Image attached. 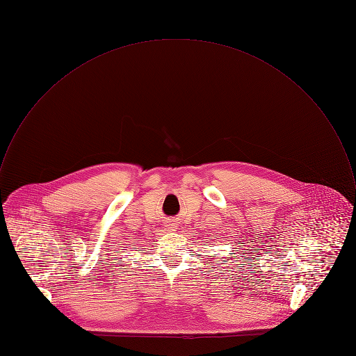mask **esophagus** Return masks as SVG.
<instances>
[{"label":"esophagus","instance_id":"obj_1","mask_svg":"<svg viewBox=\"0 0 356 356\" xmlns=\"http://www.w3.org/2000/svg\"><path fill=\"white\" fill-rule=\"evenodd\" d=\"M167 227H168V231H175V229H178V224H177L175 221H170V224H168Z\"/></svg>","mask_w":356,"mask_h":356}]
</instances>
